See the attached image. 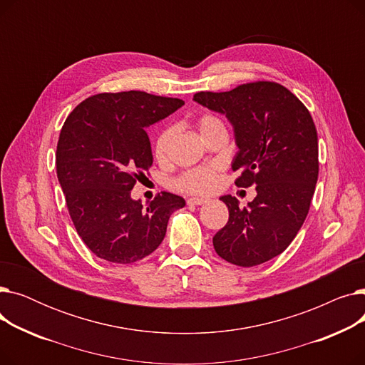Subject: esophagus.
<instances>
[{"label":"esophagus","mask_w":365,"mask_h":365,"mask_svg":"<svg viewBox=\"0 0 365 365\" xmlns=\"http://www.w3.org/2000/svg\"><path fill=\"white\" fill-rule=\"evenodd\" d=\"M205 202H208V200L198 198V197H194V198H189V200H187V204H189V205H202V204H205Z\"/></svg>","instance_id":"1"}]
</instances>
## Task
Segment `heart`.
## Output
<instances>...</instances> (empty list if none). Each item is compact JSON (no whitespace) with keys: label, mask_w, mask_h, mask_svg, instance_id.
Listing matches in <instances>:
<instances>
[{"label":"heart","mask_w":365,"mask_h":365,"mask_svg":"<svg viewBox=\"0 0 365 365\" xmlns=\"http://www.w3.org/2000/svg\"><path fill=\"white\" fill-rule=\"evenodd\" d=\"M197 125L201 136H205L207 133H210L217 127H225L217 117L210 113L201 115L197 121ZM173 136H175V130H173V127H165L158 134L155 146H153V152H155V157L158 161L167 160L170 153V146L173 142ZM217 183H219V167L212 164V165H202V167L190 168L185 171L183 175L176 180V187H179L180 190L187 194L205 195V194L213 192V190L217 187Z\"/></svg>","instance_id":"b5f03b06"}]
</instances>
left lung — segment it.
<instances>
[{
	"label": "left lung",
	"instance_id": "8db88e82",
	"mask_svg": "<svg viewBox=\"0 0 365 365\" xmlns=\"http://www.w3.org/2000/svg\"><path fill=\"white\" fill-rule=\"evenodd\" d=\"M194 101L226 115L238 152L235 185L256 186V198L241 208L223 195L229 220L213 237L226 262L252 267L281 255L309 212L318 180V136L309 110L284 86L247 83L231 91H200Z\"/></svg>",
	"mask_w": 365,
	"mask_h": 365
}]
</instances>
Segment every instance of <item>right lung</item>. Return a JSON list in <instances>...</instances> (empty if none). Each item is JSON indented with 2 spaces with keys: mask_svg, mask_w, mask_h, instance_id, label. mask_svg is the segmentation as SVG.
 I'll use <instances>...</instances> for the list:
<instances>
[{
  "mask_svg": "<svg viewBox=\"0 0 365 365\" xmlns=\"http://www.w3.org/2000/svg\"><path fill=\"white\" fill-rule=\"evenodd\" d=\"M182 105L131 90L94 94L68 115L57 142V179L93 255L121 264L142 260L163 242L171 213L185 207L170 192L143 207L130 192L153 161L146 127Z\"/></svg>",
  "mask_w": 365,
  "mask_h": 365,
  "instance_id": "right-lung-1",
  "label": "right lung"
}]
</instances>
